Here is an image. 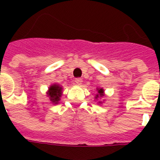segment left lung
I'll use <instances>...</instances> for the list:
<instances>
[{
    "label": "left lung",
    "mask_w": 160,
    "mask_h": 160,
    "mask_svg": "<svg viewBox=\"0 0 160 160\" xmlns=\"http://www.w3.org/2000/svg\"><path fill=\"white\" fill-rule=\"evenodd\" d=\"M62 95V87H60L58 85H52L49 88L48 96L49 99L52 101L53 103H57L60 100V97Z\"/></svg>",
    "instance_id": "left-lung-1"
}]
</instances>
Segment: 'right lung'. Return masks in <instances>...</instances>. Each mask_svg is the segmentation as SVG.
Listing matches in <instances>:
<instances>
[{
    "mask_svg": "<svg viewBox=\"0 0 160 160\" xmlns=\"http://www.w3.org/2000/svg\"><path fill=\"white\" fill-rule=\"evenodd\" d=\"M103 93H104V90H103V89H99V90H98V94L96 96V98H98V97H102V96H103Z\"/></svg>",
    "mask_w": 160,
    "mask_h": 160,
    "instance_id": "1",
    "label": "right lung"
}]
</instances>
